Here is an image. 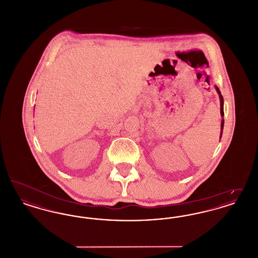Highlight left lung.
Listing matches in <instances>:
<instances>
[{"instance_id": "8db88e82", "label": "left lung", "mask_w": 258, "mask_h": 258, "mask_svg": "<svg viewBox=\"0 0 258 258\" xmlns=\"http://www.w3.org/2000/svg\"><path fill=\"white\" fill-rule=\"evenodd\" d=\"M216 90H217V92H218V94H219V96H220V100H221V117H223V116H224V112H223V98H222V96H221V91H220V89H219L217 86H216ZM223 124H224V120H222V121H221V135H222V130H223Z\"/></svg>"}]
</instances>
